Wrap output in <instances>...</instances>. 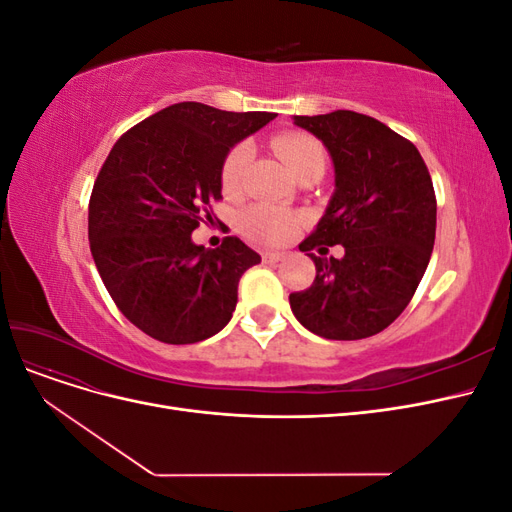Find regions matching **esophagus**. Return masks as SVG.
<instances>
[{"label":"esophagus","instance_id":"esophagus-1","mask_svg":"<svg viewBox=\"0 0 512 512\" xmlns=\"http://www.w3.org/2000/svg\"><path fill=\"white\" fill-rule=\"evenodd\" d=\"M282 258H286L284 252H262V262H269V265H273V262H280Z\"/></svg>","mask_w":512,"mask_h":512}]
</instances>
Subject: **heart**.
I'll use <instances>...</instances> for the list:
<instances>
[{
  "label": "heart",
  "instance_id": "b5f03b06",
  "mask_svg": "<svg viewBox=\"0 0 512 512\" xmlns=\"http://www.w3.org/2000/svg\"><path fill=\"white\" fill-rule=\"evenodd\" d=\"M273 147L292 175L309 162H324V149L320 147V143L303 134L277 136L273 141ZM250 156L252 151L247 145H237L228 153V158L222 166V185L226 192H235L239 188ZM297 222V215L286 209L256 205L241 215V230L245 232V237H250L258 243H282L294 235Z\"/></svg>",
  "mask_w": 512,
  "mask_h": 512
}]
</instances>
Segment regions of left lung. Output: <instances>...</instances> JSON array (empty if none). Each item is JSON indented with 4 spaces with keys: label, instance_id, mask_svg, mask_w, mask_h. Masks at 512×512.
Segmentation results:
<instances>
[{
    "label": "left lung",
    "instance_id": "left-lung-1",
    "mask_svg": "<svg viewBox=\"0 0 512 512\" xmlns=\"http://www.w3.org/2000/svg\"><path fill=\"white\" fill-rule=\"evenodd\" d=\"M327 147L335 190L301 252L342 245V258L307 254L316 280L290 294L292 314L324 339L384 331L421 284L436 241V194L418 149L378 119L354 111L294 115Z\"/></svg>",
    "mask_w": 512,
    "mask_h": 512
}]
</instances>
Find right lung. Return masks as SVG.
Returning a JSON list of instances; mask_svg holds the SVG:
<instances>
[{
  "mask_svg": "<svg viewBox=\"0 0 512 512\" xmlns=\"http://www.w3.org/2000/svg\"><path fill=\"white\" fill-rule=\"evenodd\" d=\"M275 117L179 102L108 153L89 200L91 256L121 314L149 337L196 344L230 322L241 275L260 256L237 237L207 250L192 232L222 198L230 149Z\"/></svg>",
  "mask_w": 512,
  "mask_h": 512,
  "instance_id": "add662e5",
  "label": "right lung"
}]
</instances>
